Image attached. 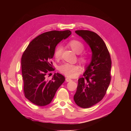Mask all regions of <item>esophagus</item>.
<instances>
[{"instance_id": "esophagus-1", "label": "esophagus", "mask_w": 131, "mask_h": 131, "mask_svg": "<svg viewBox=\"0 0 131 131\" xmlns=\"http://www.w3.org/2000/svg\"><path fill=\"white\" fill-rule=\"evenodd\" d=\"M65 80H66V82H69V81H72V79L68 78V77H66Z\"/></svg>"}]
</instances>
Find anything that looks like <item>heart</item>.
<instances>
[{
    "instance_id": "1",
    "label": "heart",
    "mask_w": 131,
    "mask_h": 131,
    "mask_svg": "<svg viewBox=\"0 0 131 131\" xmlns=\"http://www.w3.org/2000/svg\"><path fill=\"white\" fill-rule=\"evenodd\" d=\"M68 45L72 48V50L76 54H80L84 49V44L81 41L77 40H72L69 42ZM63 51V46L59 44L55 49L54 57L57 59H60ZM79 60L82 63H85L88 61V58L86 55H81L79 58ZM60 72L69 77H73L76 76V73L78 71V67L76 65H72L68 63H64L59 68Z\"/></svg>"
}]
</instances>
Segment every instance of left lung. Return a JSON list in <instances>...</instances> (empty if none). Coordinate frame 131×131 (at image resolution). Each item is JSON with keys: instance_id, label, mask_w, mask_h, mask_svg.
Segmentation results:
<instances>
[{"instance_id": "8db88e82", "label": "left lung", "mask_w": 131, "mask_h": 131, "mask_svg": "<svg viewBox=\"0 0 131 131\" xmlns=\"http://www.w3.org/2000/svg\"><path fill=\"white\" fill-rule=\"evenodd\" d=\"M75 32L87 43L92 51L91 60L85 67L84 77L78 80L74 95L77 106L88 108L100 102L106 94L111 80L112 61L106 44L98 35L87 30Z\"/></svg>"}]
</instances>
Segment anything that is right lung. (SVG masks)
Masks as SVG:
<instances>
[{"label": "right lung", "instance_id": "1", "mask_svg": "<svg viewBox=\"0 0 131 131\" xmlns=\"http://www.w3.org/2000/svg\"><path fill=\"white\" fill-rule=\"evenodd\" d=\"M70 30H52L39 35L30 42L22 56L21 69L24 91L26 98L40 106L50 104L65 77L57 73L51 80L46 79V75L53 70L50 59L54 55L57 44L66 39Z\"/></svg>", "mask_w": 131, "mask_h": 131}]
</instances>
